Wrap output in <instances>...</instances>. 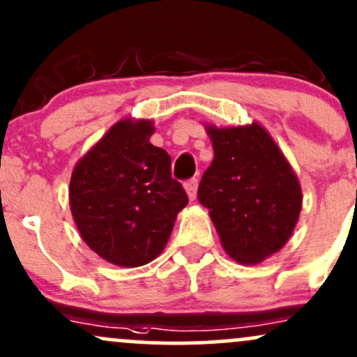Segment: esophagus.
<instances>
[{"mask_svg":"<svg viewBox=\"0 0 357 357\" xmlns=\"http://www.w3.org/2000/svg\"><path fill=\"white\" fill-rule=\"evenodd\" d=\"M185 190H186V193H188V197H190V199H195V198H197L198 179H197V178L188 179V181L185 183Z\"/></svg>","mask_w":357,"mask_h":357,"instance_id":"34e87169","label":"esophagus"}]
</instances>
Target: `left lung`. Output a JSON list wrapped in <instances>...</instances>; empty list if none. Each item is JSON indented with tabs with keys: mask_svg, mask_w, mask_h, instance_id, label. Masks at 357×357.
Instances as JSON below:
<instances>
[{
	"mask_svg": "<svg viewBox=\"0 0 357 357\" xmlns=\"http://www.w3.org/2000/svg\"><path fill=\"white\" fill-rule=\"evenodd\" d=\"M206 132L215 158L203 172L198 199L210 210L227 254L257 264L291 236L301 210L300 183L261 125Z\"/></svg>",
	"mask_w": 357,
	"mask_h": 357,
	"instance_id": "1",
	"label": "left lung"
}]
</instances>
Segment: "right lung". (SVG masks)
Here are the masks:
<instances>
[{"label": "right lung", "instance_id": "right-lung-1", "mask_svg": "<svg viewBox=\"0 0 357 357\" xmlns=\"http://www.w3.org/2000/svg\"><path fill=\"white\" fill-rule=\"evenodd\" d=\"M149 120H121L74 167L69 203L86 244L116 266L137 268L159 256L188 205L172 179L171 158L149 142Z\"/></svg>", "mask_w": 357, "mask_h": 357}]
</instances>
